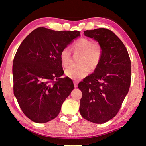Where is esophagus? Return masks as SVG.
<instances>
[{
    "label": "esophagus",
    "mask_w": 146,
    "mask_h": 146,
    "mask_svg": "<svg viewBox=\"0 0 146 146\" xmlns=\"http://www.w3.org/2000/svg\"><path fill=\"white\" fill-rule=\"evenodd\" d=\"M78 83V81H74V87H75V88H77V87Z\"/></svg>",
    "instance_id": "esophagus-1"
}]
</instances>
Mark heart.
Listing matches in <instances>:
<instances>
[{
    "instance_id": "b5f03b06",
    "label": "heart",
    "mask_w": 146,
    "mask_h": 146,
    "mask_svg": "<svg viewBox=\"0 0 146 146\" xmlns=\"http://www.w3.org/2000/svg\"><path fill=\"white\" fill-rule=\"evenodd\" d=\"M75 54H80L78 66H73L66 69L65 74L70 78L79 80L94 70L100 64L103 55V48L99 42H93L91 39L82 38L72 44ZM61 62L64 67H68L71 61V52L68 47H64L60 52Z\"/></svg>"
}]
</instances>
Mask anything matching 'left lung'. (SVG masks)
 Here are the masks:
<instances>
[{
  "label": "left lung",
  "mask_w": 146,
  "mask_h": 146,
  "mask_svg": "<svg viewBox=\"0 0 146 146\" xmlns=\"http://www.w3.org/2000/svg\"><path fill=\"white\" fill-rule=\"evenodd\" d=\"M103 48L100 64L78 83L82 92L79 110L86 120L96 123L110 121L120 110L131 82V61L122 41L111 30L99 28L84 32Z\"/></svg>",
  "instance_id": "8db88e82"
}]
</instances>
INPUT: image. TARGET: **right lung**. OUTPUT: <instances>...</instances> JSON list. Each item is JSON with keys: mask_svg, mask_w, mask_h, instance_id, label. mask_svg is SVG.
<instances>
[{"mask_svg": "<svg viewBox=\"0 0 146 146\" xmlns=\"http://www.w3.org/2000/svg\"><path fill=\"white\" fill-rule=\"evenodd\" d=\"M80 32L33 30L22 42L13 64V91L19 107L32 121L42 123L55 119L74 89L64 74L60 52L80 36Z\"/></svg>", "mask_w": 146, "mask_h": 146, "instance_id": "add662e5", "label": "right lung"}]
</instances>
